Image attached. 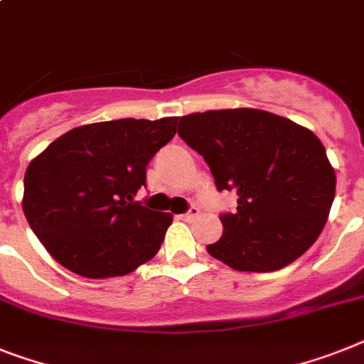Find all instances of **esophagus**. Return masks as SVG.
<instances>
[{
  "label": "esophagus",
  "mask_w": 364,
  "mask_h": 364,
  "mask_svg": "<svg viewBox=\"0 0 364 364\" xmlns=\"http://www.w3.org/2000/svg\"><path fill=\"white\" fill-rule=\"evenodd\" d=\"M199 214H200L199 206H191V208H189L188 212H186V214L180 215V218L184 219V221H191V219H197V218H199Z\"/></svg>",
  "instance_id": "esophagus-1"
}]
</instances>
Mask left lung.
I'll return each instance as SVG.
<instances>
[{
	"label": "left lung",
	"mask_w": 364,
	"mask_h": 364,
	"mask_svg": "<svg viewBox=\"0 0 364 364\" xmlns=\"http://www.w3.org/2000/svg\"><path fill=\"white\" fill-rule=\"evenodd\" d=\"M178 135L208 164L219 191H234V214L206 251L238 272H275L322 232L337 176L322 141L269 111L219 109L178 119Z\"/></svg>",
	"instance_id": "left-lung-1"
}]
</instances>
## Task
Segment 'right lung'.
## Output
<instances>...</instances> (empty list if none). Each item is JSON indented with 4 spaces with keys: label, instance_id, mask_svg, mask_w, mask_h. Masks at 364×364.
<instances>
[{
    "label": "right lung",
    "instance_id": "add662e5",
    "mask_svg": "<svg viewBox=\"0 0 364 364\" xmlns=\"http://www.w3.org/2000/svg\"><path fill=\"white\" fill-rule=\"evenodd\" d=\"M176 117L77 126L29 164L22 208L57 262L81 277L134 272L160 251L173 215L135 200L146 165L176 134Z\"/></svg>",
    "mask_w": 364,
    "mask_h": 364
}]
</instances>
